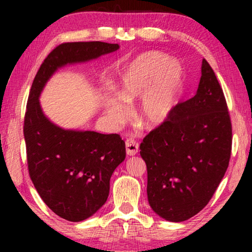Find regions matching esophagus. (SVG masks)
Masks as SVG:
<instances>
[{
    "mask_svg": "<svg viewBox=\"0 0 252 252\" xmlns=\"http://www.w3.org/2000/svg\"><path fill=\"white\" fill-rule=\"evenodd\" d=\"M139 151V143L133 139H127L126 140V153L129 156H134Z\"/></svg>",
    "mask_w": 252,
    "mask_h": 252,
    "instance_id": "1",
    "label": "esophagus"
}]
</instances>
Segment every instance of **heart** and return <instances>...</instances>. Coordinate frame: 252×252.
Here are the masks:
<instances>
[{"mask_svg":"<svg viewBox=\"0 0 252 252\" xmlns=\"http://www.w3.org/2000/svg\"><path fill=\"white\" fill-rule=\"evenodd\" d=\"M181 80L182 68L178 62L156 51L144 53L120 74L118 99L106 101V113L112 122H125L130 104L143 94L139 113L141 122L148 127L159 125L173 106Z\"/></svg>","mask_w":252,"mask_h":252,"instance_id":"obj_1","label":"heart"}]
</instances>
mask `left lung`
<instances>
[{"mask_svg":"<svg viewBox=\"0 0 252 252\" xmlns=\"http://www.w3.org/2000/svg\"><path fill=\"white\" fill-rule=\"evenodd\" d=\"M232 140L222 88L203 60L196 95L171 109L140 144L148 172V201L154 211L178 222L204 209L228 167Z\"/></svg>","mask_w":252,"mask_h":252,"instance_id":"obj_1","label":"left lung"}]
</instances>
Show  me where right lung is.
Masks as SVG:
<instances>
[{
    "label": "right lung",
    "instance_id": "right-lung-1",
    "mask_svg": "<svg viewBox=\"0 0 252 252\" xmlns=\"http://www.w3.org/2000/svg\"><path fill=\"white\" fill-rule=\"evenodd\" d=\"M118 48L117 43L101 41L61 43L41 64L31 87L24 118L29 174L48 208L68 221L87 219L106 202L110 178L126 157L125 141L119 134L55 126L40 108V93L58 67Z\"/></svg>",
    "mask_w": 252,
    "mask_h": 252
}]
</instances>
